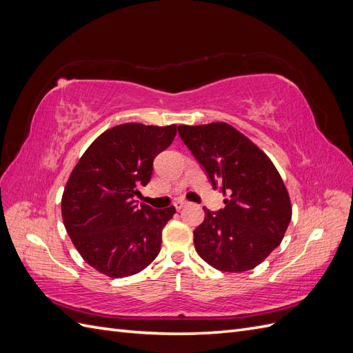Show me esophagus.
I'll list each match as a JSON object with an SVG mask.
<instances>
[{
    "label": "esophagus",
    "mask_w": 353,
    "mask_h": 353,
    "mask_svg": "<svg viewBox=\"0 0 353 353\" xmlns=\"http://www.w3.org/2000/svg\"><path fill=\"white\" fill-rule=\"evenodd\" d=\"M187 205H188V201H187V200H184V199H178V200L175 201V205H174V206H175V209H176V210H181V209H183V208H184V206H187Z\"/></svg>",
    "instance_id": "obj_1"
}]
</instances>
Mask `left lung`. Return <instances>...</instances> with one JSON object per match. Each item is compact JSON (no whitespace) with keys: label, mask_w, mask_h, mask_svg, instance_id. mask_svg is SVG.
<instances>
[{"label":"left lung","mask_w":353,"mask_h":353,"mask_svg":"<svg viewBox=\"0 0 353 353\" xmlns=\"http://www.w3.org/2000/svg\"><path fill=\"white\" fill-rule=\"evenodd\" d=\"M178 132L213 188L228 194L223 209L203 208L205 221L194 230L196 252L223 272L253 270L279 248L292 219L279 170L258 145L225 122L179 125Z\"/></svg>","instance_id":"1"}]
</instances>
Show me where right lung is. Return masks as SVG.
I'll return each mask as SVG.
<instances>
[{"mask_svg": "<svg viewBox=\"0 0 353 353\" xmlns=\"http://www.w3.org/2000/svg\"><path fill=\"white\" fill-rule=\"evenodd\" d=\"M175 135L176 125L113 126L95 138L68 179L63 223L83 261L110 279L138 274L160 252L175 208L138 206L134 199L152 178L154 157Z\"/></svg>", "mask_w": 353, "mask_h": 353, "instance_id": "1", "label": "right lung"}]
</instances>
